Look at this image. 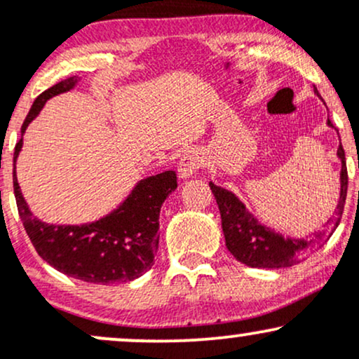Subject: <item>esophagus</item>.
<instances>
[{
	"mask_svg": "<svg viewBox=\"0 0 359 359\" xmlns=\"http://www.w3.org/2000/svg\"><path fill=\"white\" fill-rule=\"evenodd\" d=\"M204 165V155L201 154L199 150H187L185 154L180 156L179 162V175L182 179H189L196 174L199 168H203Z\"/></svg>",
	"mask_w": 359,
	"mask_h": 359,
	"instance_id": "obj_1",
	"label": "esophagus"
}]
</instances>
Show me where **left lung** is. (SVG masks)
Masks as SVG:
<instances>
[{"label":"left lung","instance_id":"left-lung-1","mask_svg":"<svg viewBox=\"0 0 359 359\" xmlns=\"http://www.w3.org/2000/svg\"><path fill=\"white\" fill-rule=\"evenodd\" d=\"M316 94L319 96V93ZM327 125L334 128L331 119ZM337 156L341 158V196L332 217L325 222L323 231H317L311 238H283L282 234L271 231L255 219L246 211L243 203L233 192L217 187L209 182V187L216 197L217 208L221 212L222 233L226 238V246L238 262L245 263L251 269H285L306 259L324 245L332 233L336 231L344 211L346 194H348V168H346L344 148L339 143Z\"/></svg>","mask_w":359,"mask_h":359}]
</instances>
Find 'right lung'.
Listing matches in <instances>:
<instances>
[{"instance_id": "right-lung-1", "label": "right lung", "mask_w": 359, "mask_h": 359, "mask_svg": "<svg viewBox=\"0 0 359 359\" xmlns=\"http://www.w3.org/2000/svg\"><path fill=\"white\" fill-rule=\"evenodd\" d=\"M79 77L57 82L36 97L25 118L22 133L52 96L72 89ZM23 138L15 147L13 167ZM16 208L23 228L36 253L53 269L82 282L111 285L142 277L154 265L158 248L160 208L177 189L174 170L140 180L116 211L102 219L82 226H55L39 221L25 203L13 168Z\"/></svg>"}]
</instances>
